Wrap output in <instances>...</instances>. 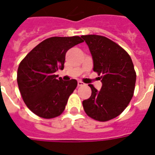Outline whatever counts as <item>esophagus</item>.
I'll return each mask as SVG.
<instances>
[{
    "instance_id": "1",
    "label": "esophagus",
    "mask_w": 155,
    "mask_h": 155,
    "mask_svg": "<svg viewBox=\"0 0 155 155\" xmlns=\"http://www.w3.org/2000/svg\"><path fill=\"white\" fill-rule=\"evenodd\" d=\"M85 85L84 83H83L82 81H78V86H84Z\"/></svg>"
}]
</instances>
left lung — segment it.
<instances>
[{
    "label": "left lung",
    "instance_id": "8db88e82",
    "mask_svg": "<svg viewBox=\"0 0 155 155\" xmlns=\"http://www.w3.org/2000/svg\"><path fill=\"white\" fill-rule=\"evenodd\" d=\"M93 59V71L101 75L97 91L89 84L92 95L83 101L85 113L99 121L115 118L127 107L134 96L136 72L129 54L116 42L101 35L81 36Z\"/></svg>",
    "mask_w": 155,
    "mask_h": 155
}]
</instances>
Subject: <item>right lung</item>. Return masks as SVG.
<instances>
[{
	"instance_id": "right-lung-1",
	"label": "right lung",
	"mask_w": 155,
	"mask_h": 155,
	"mask_svg": "<svg viewBox=\"0 0 155 155\" xmlns=\"http://www.w3.org/2000/svg\"><path fill=\"white\" fill-rule=\"evenodd\" d=\"M79 36L47 38L23 58L18 69V87L30 111L51 119L62 114L77 81H63L54 73L64 68L66 53L83 42Z\"/></svg>"
}]
</instances>
